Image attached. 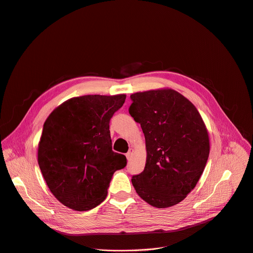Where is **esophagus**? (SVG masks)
Masks as SVG:
<instances>
[{"label": "esophagus", "mask_w": 253, "mask_h": 253, "mask_svg": "<svg viewBox=\"0 0 253 253\" xmlns=\"http://www.w3.org/2000/svg\"><path fill=\"white\" fill-rule=\"evenodd\" d=\"M132 153H133V148L132 147H130L129 149H128V151H127V154L126 155V159L129 161L130 159H131V156H132Z\"/></svg>", "instance_id": "obj_1"}]
</instances>
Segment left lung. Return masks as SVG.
Here are the masks:
<instances>
[{"mask_svg":"<svg viewBox=\"0 0 253 253\" xmlns=\"http://www.w3.org/2000/svg\"><path fill=\"white\" fill-rule=\"evenodd\" d=\"M128 112L145 137L146 163L133 175L136 193L150 206L177 205L195 187L210 156V138L196 108L171 88L135 92Z\"/></svg>","mask_w":253,"mask_h":253,"instance_id":"8db88e82","label":"left lung"}]
</instances>
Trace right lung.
<instances>
[{"label":"right lung","instance_id":"add662e5","mask_svg":"<svg viewBox=\"0 0 253 253\" xmlns=\"http://www.w3.org/2000/svg\"><path fill=\"white\" fill-rule=\"evenodd\" d=\"M126 95H83L63 103L43 124L38 163L50 192L78 211L102 204L126 158L112 149L110 121Z\"/></svg>","mask_w":253,"mask_h":253}]
</instances>
